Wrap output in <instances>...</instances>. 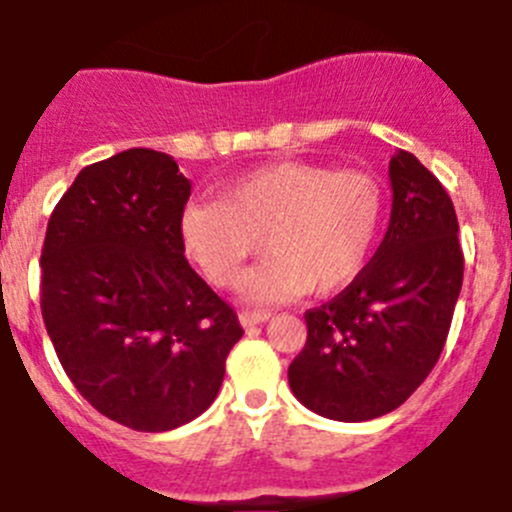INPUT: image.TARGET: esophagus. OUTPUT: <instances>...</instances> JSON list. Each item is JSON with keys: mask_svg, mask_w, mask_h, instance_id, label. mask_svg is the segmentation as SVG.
Listing matches in <instances>:
<instances>
[{"mask_svg": "<svg viewBox=\"0 0 512 512\" xmlns=\"http://www.w3.org/2000/svg\"><path fill=\"white\" fill-rule=\"evenodd\" d=\"M272 317V312H265V310H242L240 312V322L242 327H255V325H262V322H267Z\"/></svg>", "mask_w": 512, "mask_h": 512, "instance_id": "esophagus-1", "label": "esophagus"}]
</instances>
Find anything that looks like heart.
I'll list each match as a JSON object with an SVG mask.
<instances>
[{
	"instance_id": "obj_1",
	"label": "heart",
	"mask_w": 512,
	"mask_h": 512,
	"mask_svg": "<svg viewBox=\"0 0 512 512\" xmlns=\"http://www.w3.org/2000/svg\"><path fill=\"white\" fill-rule=\"evenodd\" d=\"M385 187L367 172L280 162L237 177L217 202L190 205L180 232L187 257L217 287H237L260 252L270 260L245 282L255 302L350 285L375 252Z\"/></svg>"
}]
</instances>
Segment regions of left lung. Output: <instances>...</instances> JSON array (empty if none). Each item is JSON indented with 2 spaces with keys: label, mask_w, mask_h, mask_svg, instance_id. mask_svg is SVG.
<instances>
[{
  "label": "left lung",
  "mask_w": 512,
  "mask_h": 512,
  "mask_svg": "<svg viewBox=\"0 0 512 512\" xmlns=\"http://www.w3.org/2000/svg\"><path fill=\"white\" fill-rule=\"evenodd\" d=\"M393 212L365 270L305 312L307 342L287 380L305 408L362 423L400 408L438 362L463 287L458 217L438 177L400 150Z\"/></svg>",
  "instance_id": "left-lung-1"
}]
</instances>
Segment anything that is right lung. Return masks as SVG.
<instances>
[{
  "label": "right lung",
  "instance_id": "right-lung-1",
  "mask_svg": "<svg viewBox=\"0 0 512 512\" xmlns=\"http://www.w3.org/2000/svg\"><path fill=\"white\" fill-rule=\"evenodd\" d=\"M190 180L165 152H119L74 177L42 247V317L84 400L165 433L205 413L240 320L182 245Z\"/></svg>",
  "mask_w": 512,
  "mask_h": 512
}]
</instances>
